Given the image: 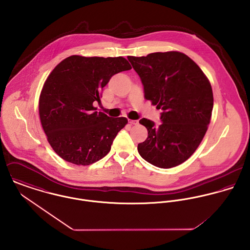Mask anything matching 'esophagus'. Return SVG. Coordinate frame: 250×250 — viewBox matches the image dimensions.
<instances>
[{
    "mask_svg": "<svg viewBox=\"0 0 250 250\" xmlns=\"http://www.w3.org/2000/svg\"><path fill=\"white\" fill-rule=\"evenodd\" d=\"M128 122L131 124V125H136L138 124V120H132V119H129Z\"/></svg>",
    "mask_w": 250,
    "mask_h": 250,
    "instance_id": "34e87169",
    "label": "esophagus"
}]
</instances>
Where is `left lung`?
I'll list each match as a JSON object with an SVG mask.
<instances>
[{"label":"left lung","instance_id":"left-lung-1","mask_svg":"<svg viewBox=\"0 0 250 250\" xmlns=\"http://www.w3.org/2000/svg\"><path fill=\"white\" fill-rule=\"evenodd\" d=\"M140 76L144 97L162 109L160 125L143 118L147 139L138 151L149 164L170 168L187 161L202 142L214 106L210 82L199 66L180 52L128 57Z\"/></svg>","mask_w":250,"mask_h":250}]
</instances>
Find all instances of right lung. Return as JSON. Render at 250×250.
I'll list each match as a JSON object with an SVG mask.
<instances>
[{
    "label": "right lung",
    "mask_w": 250,
    "mask_h": 250,
    "mask_svg": "<svg viewBox=\"0 0 250 250\" xmlns=\"http://www.w3.org/2000/svg\"><path fill=\"white\" fill-rule=\"evenodd\" d=\"M117 58L71 56L47 78L39 98L42 128L54 151L64 161L88 166L104 158L128 120L97 111L103 87L119 72L130 70Z\"/></svg>",
    "instance_id": "1"
}]
</instances>
